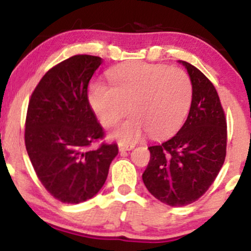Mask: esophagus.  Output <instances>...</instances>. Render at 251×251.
Here are the masks:
<instances>
[{"mask_svg": "<svg viewBox=\"0 0 251 251\" xmlns=\"http://www.w3.org/2000/svg\"><path fill=\"white\" fill-rule=\"evenodd\" d=\"M133 144H127V143H119V151H131L133 148Z\"/></svg>", "mask_w": 251, "mask_h": 251, "instance_id": "obj_1", "label": "esophagus"}]
</instances>
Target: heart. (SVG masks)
<instances>
[{"mask_svg": "<svg viewBox=\"0 0 251 251\" xmlns=\"http://www.w3.org/2000/svg\"><path fill=\"white\" fill-rule=\"evenodd\" d=\"M108 75L111 86L95 82L88 92L100 124L111 127L130 107L133 113L116 127L113 137L133 142L146 131L153 137H165L183 125L193 100V82L184 70L132 62L110 70Z\"/></svg>", "mask_w": 251, "mask_h": 251, "instance_id": "heart-1", "label": "heart"}]
</instances>
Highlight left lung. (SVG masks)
Here are the masks:
<instances>
[{
    "mask_svg": "<svg viewBox=\"0 0 251 251\" xmlns=\"http://www.w3.org/2000/svg\"><path fill=\"white\" fill-rule=\"evenodd\" d=\"M182 64L193 82L189 114L174 137L148 147L151 160L142 175L149 193L170 206L203 196L224 165L227 147V120L216 88L194 65Z\"/></svg>",
    "mask_w": 251,
    "mask_h": 251,
    "instance_id": "1",
    "label": "left lung"
}]
</instances>
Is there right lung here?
<instances>
[{"instance_id": "add662e5", "label": "right lung", "mask_w": 251, "mask_h": 251, "mask_svg": "<svg viewBox=\"0 0 251 251\" xmlns=\"http://www.w3.org/2000/svg\"><path fill=\"white\" fill-rule=\"evenodd\" d=\"M102 58L77 54L50 68L35 87L25 120V147L36 176L57 201L78 204L100 192L116 143L104 138L88 102V83Z\"/></svg>"}]
</instances>
